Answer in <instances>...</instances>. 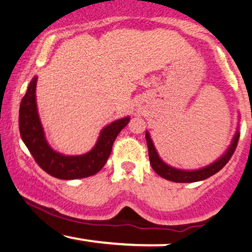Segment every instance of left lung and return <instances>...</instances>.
<instances>
[{
    "label": "left lung",
    "instance_id": "obj_1",
    "mask_svg": "<svg viewBox=\"0 0 252 252\" xmlns=\"http://www.w3.org/2000/svg\"><path fill=\"white\" fill-rule=\"evenodd\" d=\"M239 120V116H238ZM239 122V121H238ZM146 140H147V146H148V154H149V160L150 164H152V168L158 173L161 178L166 179V180L173 181V182H196L205 180V179L210 178L216 173H218L222 167L228 162V160L231 158L235 149L237 147L239 140V123L237 126L236 134L233 135L232 141H231L230 146L227 147V149L225 150L224 154L220 158H217L216 161H213L212 163L207 164V166L201 167L198 169H180L176 168V167H172L169 164H167L162 158L158 155V150H156L154 143H153L152 137H150L149 132L146 131Z\"/></svg>",
    "mask_w": 252,
    "mask_h": 252
}]
</instances>
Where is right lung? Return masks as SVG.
Returning <instances> with one entry per match:
<instances>
[{
	"mask_svg": "<svg viewBox=\"0 0 252 252\" xmlns=\"http://www.w3.org/2000/svg\"><path fill=\"white\" fill-rule=\"evenodd\" d=\"M35 76L31 80L27 92L22 98L19 111V128L21 138L36 163L46 173L63 180L88 178L103 168L111 153L112 144L130 117L114 121L100 130L94 147L82 155H63L57 152L47 142L40 121L36 105Z\"/></svg>",
	"mask_w": 252,
	"mask_h": 252,
	"instance_id": "obj_1",
	"label": "right lung"
}]
</instances>
